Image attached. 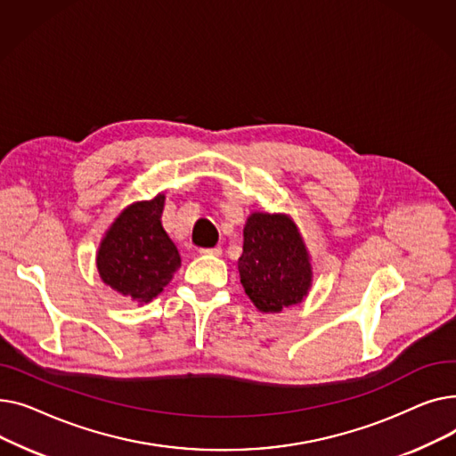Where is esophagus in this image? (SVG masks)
Returning a JSON list of instances; mask_svg holds the SVG:
<instances>
[{"label": "esophagus", "instance_id": "esophagus-1", "mask_svg": "<svg viewBox=\"0 0 456 456\" xmlns=\"http://www.w3.org/2000/svg\"><path fill=\"white\" fill-rule=\"evenodd\" d=\"M201 255H212V256H220L222 255V248H208V249H200Z\"/></svg>", "mask_w": 456, "mask_h": 456}]
</instances>
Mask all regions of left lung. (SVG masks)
I'll return each mask as SVG.
<instances>
[{"label":"left lung","instance_id":"left-lung-1","mask_svg":"<svg viewBox=\"0 0 456 456\" xmlns=\"http://www.w3.org/2000/svg\"><path fill=\"white\" fill-rule=\"evenodd\" d=\"M238 272L260 313L277 314L306 297L313 266L297 225L286 214L253 212L244 227Z\"/></svg>","mask_w":456,"mask_h":456}]
</instances>
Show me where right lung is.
Instances as JSON below:
<instances>
[{"label":"right lung","mask_w":456,"mask_h":456,"mask_svg":"<svg viewBox=\"0 0 456 456\" xmlns=\"http://www.w3.org/2000/svg\"><path fill=\"white\" fill-rule=\"evenodd\" d=\"M164 194L122 210L95 256L100 277L134 303H150L181 268V256L160 224Z\"/></svg>","instance_id":"right-lung-1"}]
</instances>
